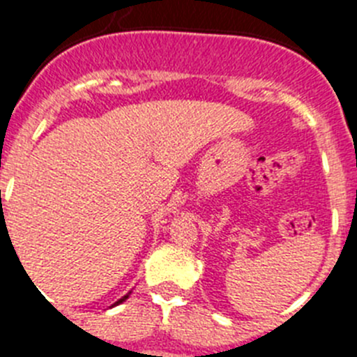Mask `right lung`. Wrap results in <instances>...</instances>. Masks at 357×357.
<instances>
[{"mask_svg":"<svg viewBox=\"0 0 357 357\" xmlns=\"http://www.w3.org/2000/svg\"><path fill=\"white\" fill-rule=\"evenodd\" d=\"M128 295H130V293H127V295H125V296H121V298H119L118 302H114V304H112V305H118V304H121V302H125L128 298Z\"/></svg>","mask_w":357,"mask_h":357,"instance_id":"right-lung-1","label":"right lung"}]
</instances>
